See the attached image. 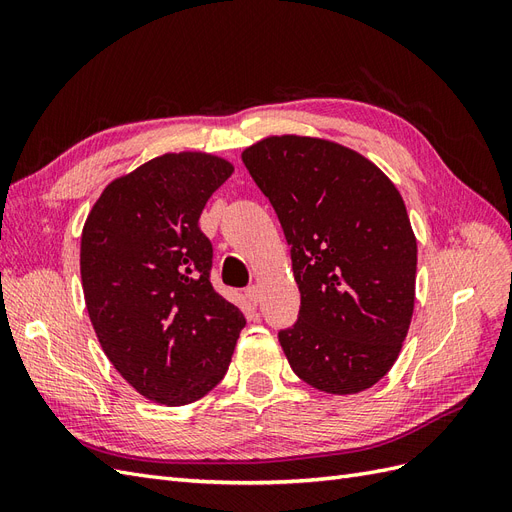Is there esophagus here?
I'll return each instance as SVG.
<instances>
[{
	"label": "esophagus",
	"mask_w": 512,
	"mask_h": 512,
	"mask_svg": "<svg viewBox=\"0 0 512 512\" xmlns=\"http://www.w3.org/2000/svg\"><path fill=\"white\" fill-rule=\"evenodd\" d=\"M245 299L250 301L252 305H258V301H260V292H258V288H256V286L245 288Z\"/></svg>",
	"instance_id": "esophagus-1"
}]
</instances>
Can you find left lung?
Listing matches in <instances>:
<instances>
[{
  "mask_svg": "<svg viewBox=\"0 0 512 512\" xmlns=\"http://www.w3.org/2000/svg\"><path fill=\"white\" fill-rule=\"evenodd\" d=\"M290 245L299 318L277 333L303 382L331 395L374 386L414 312L416 239L401 194L344 145L269 136L243 153Z\"/></svg>",
  "mask_w": 512,
  "mask_h": 512,
  "instance_id": "1",
  "label": "left lung"
}]
</instances>
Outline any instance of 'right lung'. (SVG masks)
<instances>
[{"label": "right lung", "mask_w": 512, "mask_h": 512, "mask_svg": "<svg viewBox=\"0 0 512 512\" xmlns=\"http://www.w3.org/2000/svg\"><path fill=\"white\" fill-rule=\"evenodd\" d=\"M232 170L209 153H164L108 183L83 226L81 280L98 342L130 386L164 406L205 397L245 327L211 286L213 247L198 228Z\"/></svg>", "instance_id": "obj_1"}]
</instances>
